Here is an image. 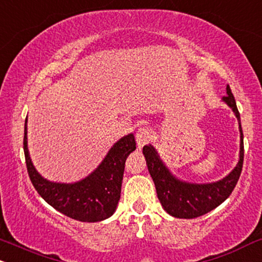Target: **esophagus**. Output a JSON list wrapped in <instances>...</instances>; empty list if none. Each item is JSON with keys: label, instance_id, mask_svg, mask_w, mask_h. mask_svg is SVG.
<instances>
[{"label": "esophagus", "instance_id": "34e87169", "mask_svg": "<svg viewBox=\"0 0 262 262\" xmlns=\"http://www.w3.org/2000/svg\"><path fill=\"white\" fill-rule=\"evenodd\" d=\"M135 138H137V144H138V147L141 149V147L144 146L145 144L149 143L150 138H151V132L149 128L146 127H141L138 129L137 134H135Z\"/></svg>", "mask_w": 262, "mask_h": 262}]
</instances>
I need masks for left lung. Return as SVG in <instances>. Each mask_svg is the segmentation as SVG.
Masks as SVG:
<instances>
[{"label":"left lung","mask_w":262,"mask_h":262,"mask_svg":"<svg viewBox=\"0 0 262 262\" xmlns=\"http://www.w3.org/2000/svg\"><path fill=\"white\" fill-rule=\"evenodd\" d=\"M223 101L233 110L239 121V128H241V156L239 157L241 159L237 167L222 181L212 184L183 183L168 172L151 145L149 146L145 145L143 147L147 169L155 183L157 198L163 209L169 215L178 219H195L203 216L222 204L232 194L233 189L237 185L242 173L243 161H244V141H243L241 115L229 86H227V95L223 96Z\"/></svg>","instance_id":"8db88e82"}]
</instances>
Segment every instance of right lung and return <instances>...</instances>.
<instances>
[{"instance_id": "obj_1", "label": "right lung", "mask_w": 262, "mask_h": 262, "mask_svg": "<svg viewBox=\"0 0 262 262\" xmlns=\"http://www.w3.org/2000/svg\"><path fill=\"white\" fill-rule=\"evenodd\" d=\"M23 147L28 174L41 198L63 215L81 222L102 221L115 212L121 198L125 160L137 149L134 135L129 134L113 145L89 177L74 184H59L43 179L34 168L27 147V121Z\"/></svg>"}]
</instances>
